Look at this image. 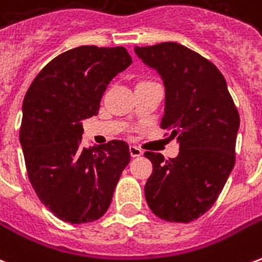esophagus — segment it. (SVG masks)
Segmentation results:
<instances>
[{"label":"esophagus","instance_id":"34e87169","mask_svg":"<svg viewBox=\"0 0 262 262\" xmlns=\"http://www.w3.org/2000/svg\"><path fill=\"white\" fill-rule=\"evenodd\" d=\"M129 151H130L132 157H139V156H142L143 150L140 147H137V146H130L129 147Z\"/></svg>","mask_w":262,"mask_h":262}]
</instances>
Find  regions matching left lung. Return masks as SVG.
<instances>
[{"mask_svg":"<svg viewBox=\"0 0 262 262\" xmlns=\"http://www.w3.org/2000/svg\"><path fill=\"white\" fill-rule=\"evenodd\" d=\"M135 52L163 77L160 126L180 142L176 159L144 153L153 164L146 201L160 219L189 223L212 208L234 167L238 111L223 74L196 52L176 42L136 46Z\"/></svg>","mask_w":262,"mask_h":262,"instance_id":"8db88e82","label":"left lung"}]
</instances>
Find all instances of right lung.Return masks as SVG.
Here are the masks:
<instances>
[{"instance_id": "1", "label": "right lung", "mask_w": 262, "mask_h": 262, "mask_svg": "<svg viewBox=\"0 0 262 262\" xmlns=\"http://www.w3.org/2000/svg\"><path fill=\"white\" fill-rule=\"evenodd\" d=\"M132 64L122 46H80L54 57L24 98L19 140L37 198L71 225L98 220L108 210L129 144L111 140L82 147V120L98 114L108 84Z\"/></svg>"}]
</instances>
